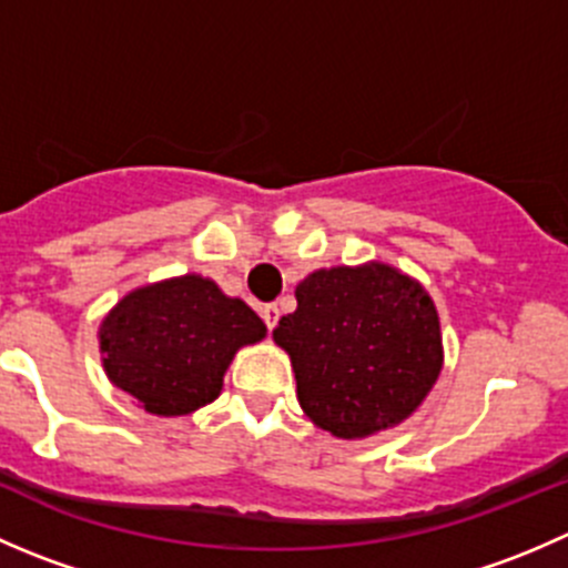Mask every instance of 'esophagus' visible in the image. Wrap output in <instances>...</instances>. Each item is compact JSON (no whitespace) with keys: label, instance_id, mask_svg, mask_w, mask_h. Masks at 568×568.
Segmentation results:
<instances>
[{"label":"esophagus","instance_id":"1","mask_svg":"<svg viewBox=\"0 0 568 568\" xmlns=\"http://www.w3.org/2000/svg\"><path fill=\"white\" fill-rule=\"evenodd\" d=\"M261 318H263V324H266V329L272 332L274 326H277V321H280V307L277 305H263L261 307Z\"/></svg>","mask_w":568,"mask_h":568}]
</instances>
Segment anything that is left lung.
<instances>
[{
	"label": "left lung",
	"instance_id": "1",
	"mask_svg": "<svg viewBox=\"0 0 568 568\" xmlns=\"http://www.w3.org/2000/svg\"><path fill=\"white\" fill-rule=\"evenodd\" d=\"M272 335L288 352L305 415L341 439L398 426L443 371L432 296L387 263L307 274Z\"/></svg>",
	"mask_w": 568,
	"mask_h": 568
}]
</instances>
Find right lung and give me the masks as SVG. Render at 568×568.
Segmentation results:
<instances>
[{
	"label": "right lung",
	"instance_id": "add662e5",
	"mask_svg": "<svg viewBox=\"0 0 568 568\" xmlns=\"http://www.w3.org/2000/svg\"><path fill=\"white\" fill-rule=\"evenodd\" d=\"M266 324L200 274L125 294L101 321V363L114 387L151 415L178 417L211 404L236 352Z\"/></svg>",
	"mask_w": 568,
	"mask_h": 568
}]
</instances>
